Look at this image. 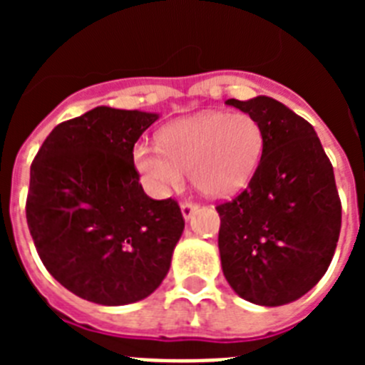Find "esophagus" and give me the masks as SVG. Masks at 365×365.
Wrapping results in <instances>:
<instances>
[{"instance_id":"esophagus-1","label":"esophagus","mask_w":365,"mask_h":365,"mask_svg":"<svg viewBox=\"0 0 365 365\" xmlns=\"http://www.w3.org/2000/svg\"><path fill=\"white\" fill-rule=\"evenodd\" d=\"M197 210H199L197 202L185 201L182 205H180V212H182V217H185V219H190Z\"/></svg>"}]
</instances>
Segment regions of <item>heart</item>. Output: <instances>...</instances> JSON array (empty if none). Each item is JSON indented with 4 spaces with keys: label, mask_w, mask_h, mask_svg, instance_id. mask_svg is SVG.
Instances as JSON below:
<instances>
[{
    "label": "heart",
    "mask_w": 365,
    "mask_h": 365,
    "mask_svg": "<svg viewBox=\"0 0 365 365\" xmlns=\"http://www.w3.org/2000/svg\"><path fill=\"white\" fill-rule=\"evenodd\" d=\"M263 130L247 113H199L168 124L159 148L137 144L135 170L155 195H166L185 182L205 195L222 197L237 192L256 172L263 153Z\"/></svg>",
    "instance_id": "1"
}]
</instances>
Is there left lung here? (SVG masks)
Wrapping results in <instances>:
<instances>
[{
    "mask_svg": "<svg viewBox=\"0 0 365 365\" xmlns=\"http://www.w3.org/2000/svg\"><path fill=\"white\" fill-rule=\"evenodd\" d=\"M228 106L259 122L265 144L247 188L215 206L222 274L247 302L278 307L327 272L341 227L333 164L314 128L269 96Z\"/></svg>",
    "mask_w": 365,
    "mask_h": 365,
    "instance_id": "1",
    "label": "left lung"
}]
</instances>
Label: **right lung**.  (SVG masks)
Segmentation results:
<instances>
[{
	"label": "right lung",
	"mask_w": 365,
	"mask_h": 365,
	"mask_svg": "<svg viewBox=\"0 0 365 365\" xmlns=\"http://www.w3.org/2000/svg\"><path fill=\"white\" fill-rule=\"evenodd\" d=\"M157 113L100 106L58 124L31 164L27 225L41 263L98 305L150 296L185 230L177 201L144 193L133 148Z\"/></svg>",
	"instance_id": "add662e5"
}]
</instances>
